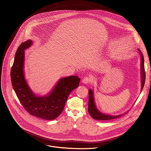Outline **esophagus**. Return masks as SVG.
<instances>
[{"label": "esophagus", "instance_id": "esophagus-1", "mask_svg": "<svg viewBox=\"0 0 151 151\" xmlns=\"http://www.w3.org/2000/svg\"><path fill=\"white\" fill-rule=\"evenodd\" d=\"M91 81H92V80H91V79L90 78H89V77H85V78L82 80V83H83V84H86L87 83H90Z\"/></svg>", "mask_w": 151, "mask_h": 151}]
</instances>
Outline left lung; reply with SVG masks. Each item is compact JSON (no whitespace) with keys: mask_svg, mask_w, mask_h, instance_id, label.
Returning <instances> with one entry per match:
<instances>
[{"mask_svg":"<svg viewBox=\"0 0 151 151\" xmlns=\"http://www.w3.org/2000/svg\"><path fill=\"white\" fill-rule=\"evenodd\" d=\"M138 53L141 57V69H140V74H141V92L142 91V89L144 86L145 81V73L144 68V59L143 55L141 51L138 49ZM89 93V102H88V112L91 116L95 120H112L114 119H117L120 117H122L124 114H126L127 111L124 113H122L118 115H110L109 114H105L101 112L96 107L95 102V98H94V92L93 89H89L88 91Z\"/></svg>","mask_w":151,"mask_h":151,"instance_id":"1","label":"left lung"}]
</instances>
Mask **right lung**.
I'll return each instance as SVG.
<instances>
[{"label":"right lung","mask_w":151,"mask_h":151,"mask_svg":"<svg viewBox=\"0 0 151 151\" xmlns=\"http://www.w3.org/2000/svg\"><path fill=\"white\" fill-rule=\"evenodd\" d=\"M31 40L21 43L18 47L12 67V86L24 108L31 115L51 120L63 111L70 93L79 86L80 78L71 76L60 78L47 94L37 95L25 78V51L33 44Z\"/></svg>","instance_id":"add662e5"}]
</instances>
